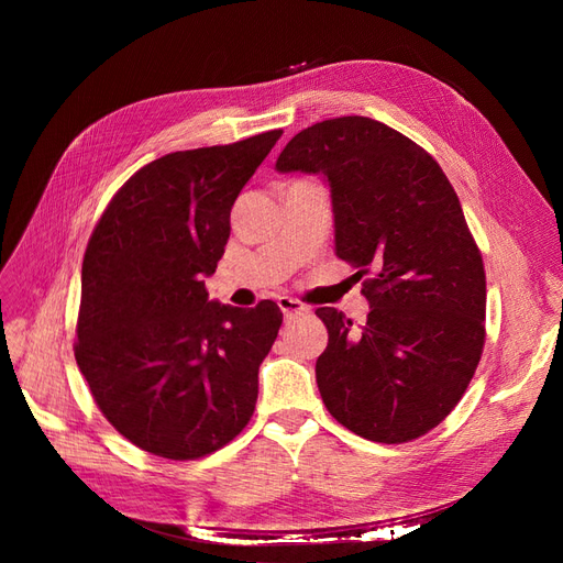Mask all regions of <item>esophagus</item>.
<instances>
[{"instance_id": "esophagus-1", "label": "esophagus", "mask_w": 563, "mask_h": 563, "mask_svg": "<svg viewBox=\"0 0 563 563\" xmlns=\"http://www.w3.org/2000/svg\"><path fill=\"white\" fill-rule=\"evenodd\" d=\"M277 305H279V310L284 312L286 319H291V317L302 314L305 310H308L302 302H298V300H294V298H288V296H279V298H277Z\"/></svg>"}]
</instances>
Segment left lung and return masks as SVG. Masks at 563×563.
Segmentation results:
<instances>
[{
    "mask_svg": "<svg viewBox=\"0 0 563 563\" xmlns=\"http://www.w3.org/2000/svg\"><path fill=\"white\" fill-rule=\"evenodd\" d=\"M275 168L327 178L335 255L371 275L362 329L317 310L329 329L314 368L323 404L364 439L422 437L465 395L486 338L482 253L449 178L406 135L356 114L302 129Z\"/></svg>",
    "mask_w": 563,
    "mask_h": 563,
    "instance_id": "8db88e82",
    "label": "left lung"
}]
</instances>
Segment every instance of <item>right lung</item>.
Returning <instances> with one entry per match:
<instances>
[{"mask_svg":"<svg viewBox=\"0 0 563 563\" xmlns=\"http://www.w3.org/2000/svg\"><path fill=\"white\" fill-rule=\"evenodd\" d=\"M279 139L275 129L150 162L91 234L75 360L112 428L147 453L209 455L253 416L282 312L209 300L203 279L225 253L234 199Z\"/></svg>","mask_w":563,"mask_h":563,"instance_id":"1","label":"right lung"}]
</instances>
